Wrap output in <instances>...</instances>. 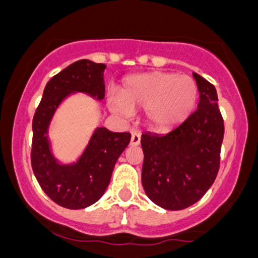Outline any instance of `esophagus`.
Segmentation results:
<instances>
[{"mask_svg": "<svg viewBox=\"0 0 258 258\" xmlns=\"http://www.w3.org/2000/svg\"><path fill=\"white\" fill-rule=\"evenodd\" d=\"M141 143V136L140 133H137V132H132V137H131V145L132 146H138Z\"/></svg>", "mask_w": 258, "mask_h": 258, "instance_id": "obj_1", "label": "esophagus"}]
</instances>
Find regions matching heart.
I'll list each match as a JSON object with an SVG mask.
<instances>
[{"instance_id":"heart-1","label":"heart","mask_w":258,"mask_h":258,"mask_svg":"<svg viewBox=\"0 0 258 258\" xmlns=\"http://www.w3.org/2000/svg\"><path fill=\"white\" fill-rule=\"evenodd\" d=\"M198 101V85L192 77L172 72H149L124 81L120 95L111 97V111L131 117L145 108L146 120L155 129H169L192 113Z\"/></svg>"}]
</instances>
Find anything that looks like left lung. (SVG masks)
<instances>
[{
	"mask_svg": "<svg viewBox=\"0 0 258 258\" xmlns=\"http://www.w3.org/2000/svg\"><path fill=\"white\" fill-rule=\"evenodd\" d=\"M192 76L200 94L197 111L165 136L145 133L141 138L145 192L168 211H181L202 199L220 169L225 127L217 92L204 77Z\"/></svg>",
	"mask_w": 258,
	"mask_h": 258,
	"instance_id": "1",
	"label": "left lung"
}]
</instances>
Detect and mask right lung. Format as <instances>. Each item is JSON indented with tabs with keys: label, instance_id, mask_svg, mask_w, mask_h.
<instances>
[{
	"label": "right lung",
	"instance_id": "right-lung-1",
	"mask_svg": "<svg viewBox=\"0 0 258 258\" xmlns=\"http://www.w3.org/2000/svg\"><path fill=\"white\" fill-rule=\"evenodd\" d=\"M104 70L106 64L81 59L60 71L45 86L32 121V169L47 197L68 209L86 208L101 199L118 156L131 142L127 132L97 127L76 163H58L50 150L49 125L59 104L72 93H85L102 101Z\"/></svg>",
	"mask_w": 258,
	"mask_h": 258
}]
</instances>
